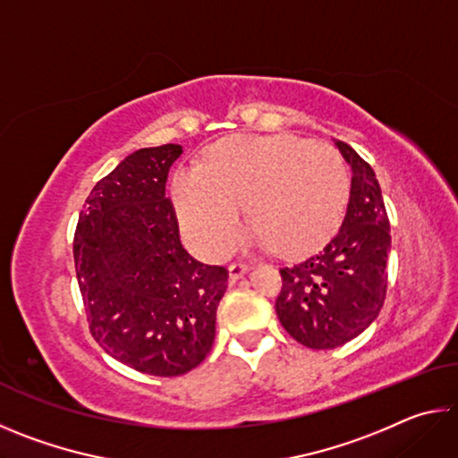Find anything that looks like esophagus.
<instances>
[{"label":"esophagus","instance_id":"1","mask_svg":"<svg viewBox=\"0 0 458 458\" xmlns=\"http://www.w3.org/2000/svg\"><path fill=\"white\" fill-rule=\"evenodd\" d=\"M248 270H250V265H248V262H232V265L228 267L230 281H232V283H236L240 276L248 273Z\"/></svg>","mask_w":458,"mask_h":458}]
</instances>
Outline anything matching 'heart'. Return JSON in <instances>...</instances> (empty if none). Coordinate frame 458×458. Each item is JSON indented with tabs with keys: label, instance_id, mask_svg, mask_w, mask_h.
Instances as JSON below:
<instances>
[{
	"label": "heart",
	"instance_id": "heart-1",
	"mask_svg": "<svg viewBox=\"0 0 458 458\" xmlns=\"http://www.w3.org/2000/svg\"><path fill=\"white\" fill-rule=\"evenodd\" d=\"M350 188L345 161L331 145L278 133L224 139L204 167L180 169L172 190L191 244L220 259L242 232L248 204L260 244L291 257L317 250L344 222Z\"/></svg>",
	"mask_w": 458,
	"mask_h": 458
}]
</instances>
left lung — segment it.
Returning a JSON list of instances; mask_svg holds the SVG:
<instances>
[{"mask_svg": "<svg viewBox=\"0 0 458 458\" xmlns=\"http://www.w3.org/2000/svg\"><path fill=\"white\" fill-rule=\"evenodd\" d=\"M353 169L350 204L341 228L321 252L283 267L276 315L293 339L311 350H333L366 331L387 293L390 220L368 161L337 141Z\"/></svg>", "mask_w": 458, "mask_h": 458, "instance_id": "8db88e82", "label": "left lung"}]
</instances>
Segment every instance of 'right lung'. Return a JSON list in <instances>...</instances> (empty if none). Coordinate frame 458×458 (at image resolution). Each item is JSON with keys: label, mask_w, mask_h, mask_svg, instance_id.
<instances>
[{"label": "right lung", "mask_w": 458, "mask_h": 458, "mask_svg": "<svg viewBox=\"0 0 458 458\" xmlns=\"http://www.w3.org/2000/svg\"><path fill=\"white\" fill-rule=\"evenodd\" d=\"M182 145L131 153L84 201L74 268L90 335L125 366L182 376L206 360L228 286L224 267L183 250L167 172Z\"/></svg>", "instance_id": "1"}]
</instances>
